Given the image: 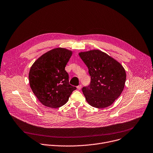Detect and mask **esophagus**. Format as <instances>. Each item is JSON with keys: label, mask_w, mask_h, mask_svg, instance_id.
Returning <instances> with one entry per match:
<instances>
[{"label": "esophagus", "mask_w": 153, "mask_h": 153, "mask_svg": "<svg viewBox=\"0 0 153 153\" xmlns=\"http://www.w3.org/2000/svg\"><path fill=\"white\" fill-rule=\"evenodd\" d=\"M81 88H82V85H78V86L77 87V88L78 90H80Z\"/></svg>", "instance_id": "esophagus-1"}]
</instances>
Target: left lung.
Segmentation results:
<instances>
[{
	"instance_id": "1",
	"label": "left lung",
	"mask_w": 153,
	"mask_h": 153,
	"mask_svg": "<svg viewBox=\"0 0 153 153\" xmlns=\"http://www.w3.org/2000/svg\"><path fill=\"white\" fill-rule=\"evenodd\" d=\"M80 57L88 68L90 85L82 88L85 100L92 107L103 108L112 105L122 93L126 74L116 60L100 50L81 52Z\"/></svg>"
}]
</instances>
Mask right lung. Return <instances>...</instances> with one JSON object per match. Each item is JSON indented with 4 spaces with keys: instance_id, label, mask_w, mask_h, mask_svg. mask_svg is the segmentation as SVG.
<instances>
[{
    "instance_id": "obj_1",
    "label": "right lung",
    "mask_w": 153,
    "mask_h": 153,
    "mask_svg": "<svg viewBox=\"0 0 153 153\" xmlns=\"http://www.w3.org/2000/svg\"><path fill=\"white\" fill-rule=\"evenodd\" d=\"M73 52L58 48L39 57L30 68L29 79L30 88L40 102L51 108L65 104L76 89L69 84L65 66Z\"/></svg>"
}]
</instances>
